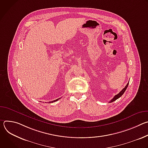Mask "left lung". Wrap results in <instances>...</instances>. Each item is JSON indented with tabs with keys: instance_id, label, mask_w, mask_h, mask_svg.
Masks as SVG:
<instances>
[{
	"instance_id": "1",
	"label": "left lung",
	"mask_w": 148,
	"mask_h": 148,
	"mask_svg": "<svg viewBox=\"0 0 148 148\" xmlns=\"http://www.w3.org/2000/svg\"><path fill=\"white\" fill-rule=\"evenodd\" d=\"M128 84H129V82H128L127 84H126V86L125 87V88H123V89H122V91H121L119 94H116V95L114 96V97L110 101V102H114V101H115V100H116L117 99H118L119 98H120V97L123 95V94L125 92V90H126V88H127V87H128Z\"/></svg>"
}]
</instances>
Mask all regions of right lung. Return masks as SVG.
Segmentation results:
<instances>
[{
	"label": "right lung",
	"mask_w": 148,
	"mask_h": 148,
	"mask_svg": "<svg viewBox=\"0 0 148 148\" xmlns=\"http://www.w3.org/2000/svg\"><path fill=\"white\" fill-rule=\"evenodd\" d=\"M61 98H58V99H56V100H54V101H50L49 102V103H52V102H56V101H58V99H60Z\"/></svg>",
	"instance_id": "obj_1"
}]
</instances>
